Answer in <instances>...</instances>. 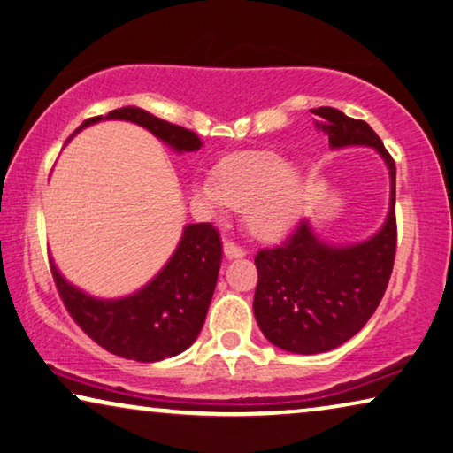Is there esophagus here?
<instances>
[{"mask_svg":"<svg viewBox=\"0 0 453 453\" xmlns=\"http://www.w3.org/2000/svg\"><path fill=\"white\" fill-rule=\"evenodd\" d=\"M224 254H226V258H229V260L242 258V256H246V250L235 244V242H232V240H226L224 242Z\"/></svg>","mask_w":453,"mask_h":453,"instance_id":"obj_1","label":"esophagus"}]
</instances>
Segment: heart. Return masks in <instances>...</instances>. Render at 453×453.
<instances>
[{
  "label": "heart",
  "instance_id": "heart-1",
  "mask_svg": "<svg viewBox=\"0 0 453 453\" xmlns=\"http://www.w3.org/2000/svg\"><path fill=\"white\" fill-rule=\"evenodd\" d=\"M199 197L213 207H246L248 227L260 238H276L299 215L301 180L280 154H240L199 185Z\"/></svg>",
  "mask_w": 453,
  "mask_h": 453
}]
</instances>
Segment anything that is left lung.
I'll list each match as a JSON object with an SVG mask.
<instances>
[{"instance_id":"1","label":"left lung","mask_w":453,"mask_h":453,"mask_svg":"<svg viewBox=\"0 0 453 453\" xmlns=\"http://www.w3.org/2000/svg\"><path fill=\"white\" fill-rule=\"evenodd\" d=\"M317 124L334 148L372 146L390 173L387 224L362 244L332 248L317 240L307 219L295 226L279 246L254 256L258 285L256 321L268 342L287 352H329L366 326L387 291L396 254V166L382 140L364 119L343 116L334 107H317Z\"/></svg>"}]
</instances>
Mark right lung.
<instances>
[{"mask_svg":"<svg viewBox=\"0 0 453 453\" xmlns=\"http://www.w3.org/2000/svg\"><path fill=\"white\" fill-rule=\"evenodd\" d=\"M99 119L101 116L85 119L77 132ZM105 119L134 121L179 152H193L203 146L195 132L138 107L113 110ZM221 256L224 250L218 229L211 224L187 226L177 252L157 279L118 301H99L81 293L58 274L52 260L50 273L66 311L93 342L127 360L158 362L185 352L197 340L218 282Z\"/></svg>","mask_w":453,"mask_h":453,"instance_id":"1","label":"right lung"}]
</instances>
